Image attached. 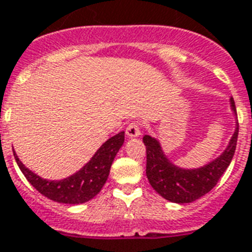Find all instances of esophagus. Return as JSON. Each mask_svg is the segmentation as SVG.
<instances>
[{"mask_svg":"<svg viewBox=\"0 0 252 252\" xmlns=\"http://www.w3.org/2000/svg\"><path fill=\"white\" fill-rule=\"evenodd\" d=\"M126 133L128 137H137L141 133V124L137 122H132L128 124L126 129Z\"/></svg>","mask_w":252,"mask_h":252,"instance_id":"esophagus-1","label":"esophagus"}]
</instances>
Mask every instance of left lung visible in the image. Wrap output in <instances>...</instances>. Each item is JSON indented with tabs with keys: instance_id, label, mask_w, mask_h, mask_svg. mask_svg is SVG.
<instances>
[{
	"instance_id": "1",
	"label": "left lung",
	"mask_w": 252,
	"mask_h": 252,
	"mask_svg": "<svg viewBox=\"0 0 252 252\" xmlns=\"http://www.w3.org/2000/svg\"><path fill=\"white\" fill-rule=\"evenodd\" d=\"M230 103L231 108L237 112L233 96ZM238 129H235L230 144L221 157L197 170H183L171 165L162 153L157 140L148 134L144 136L142 141L146 146V176L150 186L162 197L179 204L192 203L208 193L219 183L220 178L230 165L237 148Z\"/></svg>"
}]
</instances>
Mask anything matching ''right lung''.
Returning a JSON list of instances; mask_svg holds the SVG:
<instances>
[{"label": "right lung", "mask_w": 252, "mask_h": 252, "mask_svg": "<svg viewBox=\"0 0 252 252\" xmlns=\"http://www.w3.org/2000/svg\"><path fill=\"white\" fill-rule=\"evenodd\" d=\"M124 144V132L107 140L94 154L90 162L74 175L63 180H45L23 166L14 154L18 166L26 179L45 197L64 204H82L96 196L106 183L115 156Z\"/></svg>", "instance_id": "add662e5"}]
</instances>
